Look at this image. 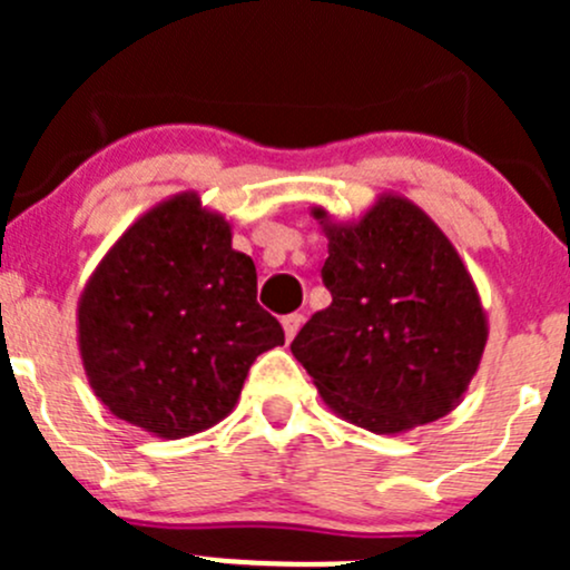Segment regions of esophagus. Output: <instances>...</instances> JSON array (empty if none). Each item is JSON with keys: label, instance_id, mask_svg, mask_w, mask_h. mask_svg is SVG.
<instances>
[{"label": "esophagus", "instance_id": "esophagus-1", "mask_svg": "<svg viewBox=\"0 0 570 570\" xmlns=\"http://www.w3.org/2000/svg\"><path fill=\"white\" fill-rule=\"evenodd\" d=\"M281 325H284L286 342H292V338L297 336V331H301V325H303V314H286V317L281 320Z\"/></svg>", "mask_w": 570, "mask_h": 570}]
</instances>
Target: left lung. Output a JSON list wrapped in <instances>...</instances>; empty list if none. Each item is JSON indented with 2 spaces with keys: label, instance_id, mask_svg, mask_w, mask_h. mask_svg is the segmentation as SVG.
Instances as JSON below:
<instances>
[{
  "label": "left lung",
  "instance_id": "obj_1",
  "mask_svg": "<svg viewBox=\"0 0 570 570\" xmlns=\"http://www.w3.org/2000/svg\"><path fill=\"white\" fill-rule=\"evenodd\" d=\"M327 237L331 306L292 342L325 405L344 422L396 435L461 405L480 370L488 317L461 253L433 217L396 193L358 220L314 206Z\"/></svg>",
  "mask_w": 570,
  "mask_h": 570
}]
</instances>
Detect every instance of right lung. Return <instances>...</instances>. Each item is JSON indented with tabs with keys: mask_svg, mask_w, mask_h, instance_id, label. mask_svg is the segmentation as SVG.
Returning a JSON list of instances; mask_svg holds the SVG:
<instances>
[{
	"mask_svg": "<svg viewBox=\"0 0 570 570\" xmlns=\"http://www.w3.org/2000/svg\"><path fill=\"white\" fill-rule=\"evenodd\" d=\"M77 342L107 411L174 441L234 411L284 327L256 303V267L232 248V223L187 189L105 253L79 295Z\"/></svg>",
	"mask_w": 570,
	"mask_h": 570,
	"instance_id": "1",
	"label": "right lung"
}]
</instances>
